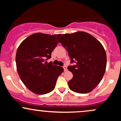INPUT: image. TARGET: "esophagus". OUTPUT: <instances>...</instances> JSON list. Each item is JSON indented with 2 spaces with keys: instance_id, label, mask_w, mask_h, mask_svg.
Instances as JSON below:
<instances>
[{
  "instance_id": "esophagus-1",
  "label": "esophagus",
  "mask_w": 121,
  "mask_h": 121,
  "mask_svg": "<svg viewBox=\"0 0 121 121\" xmlns=\"http://www.w3.org/2000/svg\"><path fill=\"white\" fill-rule=\"evenodd\" d=\"M63 68H64V71H66L67 70V68H66V66L64 65V66H63Z\"/></svg>"
}]
</instances>
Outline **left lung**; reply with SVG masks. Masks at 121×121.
Instances as JSON below:
<instances>
[{"mask_svg": "<svg viewBox=\"0 0 121 121\" xmlns=\"http://www.w3.org/2000/svg\"><path fill=\"white\" fill-rule=\"evenodd\" d=\"M61 43L75 63L68 69L73 77L69 81L70 90L78 93L91 92L100 82L106 67V55L101 43L91 34L85 32L62 35Z\"/></svg>", "mask_w": 121, "mask_h": 121, "instance_id": "obj_1", "label": "left lung"}]
</instances>
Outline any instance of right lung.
Wrapping results in <instances>:
<instances>
[{
  "instance_id": "1",
  "label": "right lung",
  "mask_w": 121,
  "mask_h": 121,
  "mask_svg": "<svg viewBox=\"0 0 121 121\" xmlns=\"http://www.w3.org/2000/svg\"><path fill=\"white\" fill-rule=\"evenodd\" d=\"M60 34H32L22 41L16 55L19 77L24 85L37 94H44L55 89L58 77L64 72L61 66L45 61L58 44Z\"/></svg>"
}]
</instances>
